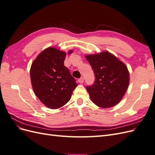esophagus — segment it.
Here are the masks:
<instances>
[{
    "label": "esophagus",
    "mask_w": 155,
    "mask_h": 155,
    "mask_svg": "<svg viewBox=\"0 0 155 155\" xmlns=\"http://www.w3.org/2000/svg\"><path fill=\"white\" fill-rule=\"evenodd\" d=\"M83 81H84L83 78H79V79H78V82H79V83H83Z\"/></svg>",
    "instance_id": "34e87169"
}]
</instances>
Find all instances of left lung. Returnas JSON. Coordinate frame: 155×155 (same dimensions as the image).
<instances>
[{
    "instance_id": "left-lung-1",
    "label": "left lung",
    "mask_w": 155,
    "mask_h": 155,
    "mask_svg": "<svg viewBox=\"0 0 155 155\" xmlns=\"http://www.w3.org/2000/svg\"><path fill=\"white\" fill-rule=\"evenodd\" d=\"M86 58L95 76L93 85L86 87L91 100L101 108L115 106L127 90L129 83L127 68L108 51L87 55Z\"/></svg>"
}]
</instances>
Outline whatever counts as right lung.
<instances>
[{
    "label": "right lung",
    "instance_id": "1",
    "mask_svg": "<svg viewBox=\"0 0 155 155\" xmlns=\"http://www.w3.org/2000/svg\"><path fill=\"white\" fill-rule=\"evenodd\" d=\"M65 56L64 51L49 47L39 54L30 68L35 94L50 109H58L66 104L78 86L76 79L64 67Z\"/></svg>",
    "mask_w": 155,
    "mask_h": 155
}]
</instances>
